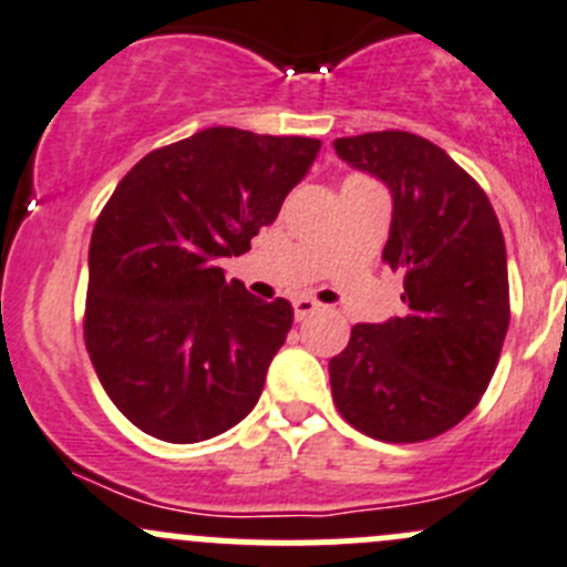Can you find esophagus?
<instances>
[{
	"instance_id": "obj_1",
	"label": "esophagus",
	"mask_w": 567,
	"mask_h": 567,
	"mask_svg": "<svg viewBox=\"0 0 567 567\" xmlns=\"http://www.w3.org/2000/svg\"><path fill=\"white\" fill-rule=\"evenodd\" d=\"M318 301L316 299H310V296H299V299L293 301V316H296V321H305L307 316H312V312L318 310Z\"/></svg>"
}]
</instances>
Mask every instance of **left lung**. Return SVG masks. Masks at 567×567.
Masks as SVG:
<instances>
[{
  "mask_svg": "<svg viewBox=\"0 0 567 567\" xmlns=\"http://www.w3.org/2000/svg\"><path fill=\"white\" fill-rule=\"evenodd\" d=\"M334 152L393 199L382 257L404 310L354 323L329 360L332 399L362 435L417 443L457 426L491 384L509 327L507 249L485 190L426 137L365 132Z\"/></svg>",
  "mask_w": 567,
  "mask_h": 567,
  "instance_id": "obj_1",
  "label": "left lung"
}]
</instances>
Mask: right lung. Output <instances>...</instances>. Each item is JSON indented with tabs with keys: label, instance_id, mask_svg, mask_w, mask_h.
<instances>
[{
	"label": "right lung",
	"instance_id": "right-lung-1",
	"mask_svg": "<svg viewBox=\"0 0 567 567\" xmlns=\"http://www.w3.org/2000/svg\"><path fill=\"white\" fill-rule=\"evenodd\" d=\"M321 141L210 126L163 146L118 183L87 251L85 346L137 430L199 443L255 410L293 323L221 260L251 249L307 177Z\"/></svg>",
	"mask_w": 567,
	"mask_h": 567
}]
</instances>
